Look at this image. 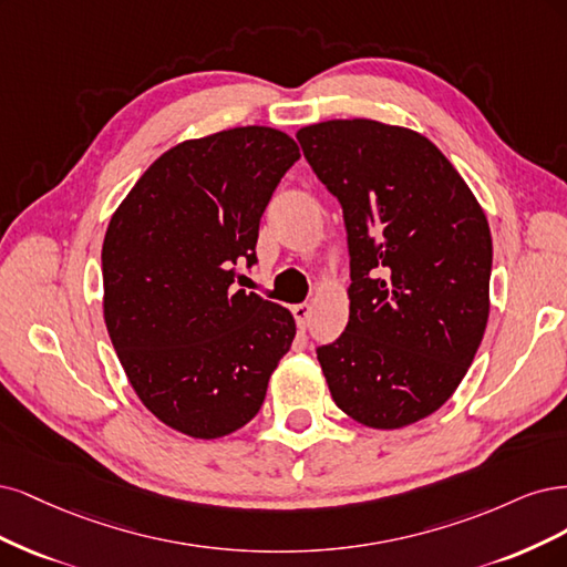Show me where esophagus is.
Wrapping results in <instances>:
<instances>
[{
  "mask_svg": "<svg viewBox=\"0 0 567 567\" xmlns=\"http://www.w3.org/2000/svg\"><path fill=\"white\" fill-rule=\"evenodd\" d=\"M291 313H295V320H297V324L301 327V330H306L308 318H310V306H308V303L291 306Z\"/></svg>",
  "mask_w": 567,
  "mask_h": 567,
  "instance_id": "34e87169",
  "label": "esophagus"
}]
</instances>
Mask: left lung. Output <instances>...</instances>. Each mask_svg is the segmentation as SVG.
Masks as SVG:
<instances>
[{
  "label": "left lung",
  "mask_w": 567,
  "mask_h": 567,
  "mask_svg": "<svg viewBox=\"0 0 567 567\" xmlns=\"http://www.w3.org/2000/svg\"><path fill=\"white\" fill-rule=\"evenodd\" d=\"M343 209L351 316L318 346L339 410L370 429L419 422L460 386L489 316L485 212L435 145L405 126L330 120L297 134Z\"/></svg>",
  "instance_id": "1"
}]
</instances>
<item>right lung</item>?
Listing matches in <instances>:
<instances>
[{
	"instance_id": "obj_1",
	"label": "right lung",
	"mask_w": 567,
	"mask_h": 567,
	"mask_svg": "<svg viewBox=\"0 0 567 567\" xmlns=\"http://www.w3.org/2000/svg\"><path fill=\"white\" fill-rule=\"evenodd\" d=\"M299 145L235 126L159 155L103 240V318L141 403L190 437L228 435L264 405L297 334L280 303L243 289L261 216Z\"/></svg>"
}]
</instances>
